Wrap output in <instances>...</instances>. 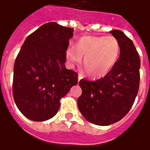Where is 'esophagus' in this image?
Here are the masks:
<instances>
[{"mask_svg": "<svg viewBox=\"0 0 150 150\" xmlns=\"http://www.w3.org/2000/svg\"><path fill=\"white\" fill-rule=\"evenodd\" d=\"M83 78V75H82L81 73H79V75H78V80H79V81L80 79H82Z\"/></svg>", "mask_w": 150, "mask_h": 150, "instance_id": "1", "label": "esophagus"}]
</instances>
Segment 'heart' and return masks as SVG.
<instances>
[{
	"label": "heart",
	"mask_w": 150,
	"mask_h": 150,
	"mask_svg": "<svg viewBox=\"0 0 150 150\" xmlns=\"http://www.w3.org/2000/svg\"><path fill=\"white\" fill-rule=\"evenodd\" d=\"M120 53V42L109 36H83L66 51V58L71 65L81 62L91 78H100L107 75L116 65Z\"/></svg>",
	"instance_id": "b5f03b06"
}]
</instances>
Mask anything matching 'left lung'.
<instances>
[{"label":"left lung","instance_id":"1","mask_svg":"<svg viewBox=\"0 0 150 150\" xmlns=\"http://www.w3.org/2000/svg\"><path fill=\"white\" fill-rule=\"evenodd\" d=\"M110 33L119 41V59L103 78L96 81L82 79V95L77 100L85 119L100 126L117 122L129 112L140 83L141 60L132 40L120 30Z\"/></svg>","mask_w":150,"mask_h":150}]
</instances>
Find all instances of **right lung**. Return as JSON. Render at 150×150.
Returning a JSON list of instances; mask_svg holds the SVG:
<instances>
[{
  "instance_id": "obj_1",
  "label": "right lung",
  "mask_w": 150,
  "mask_h": 150,
  "mask_svg": "<svg viewBox=\"0 0 150 150\" xmlns=\"http://www.w3.org/2000/svg\"><path fill=\"white\" fill-rule=\"evenodd\" d=\"M73 30L48 22L25 40L15 60L13 95L18 108L28 119L52 118L59 111L60 99L78 83V74L65 67Z\"/></svg>"
}]
</instances>
